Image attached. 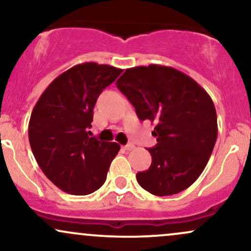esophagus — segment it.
I'll return each instance as SVG.
<instances>
[{
  "label": "esophagus",
  "mask_w": 251,
  "mask_h": 251,
  "mask_svg": "<svg viewBox=\"0 0 251 251\" xmlns=\"http://www.w3.org/2000/svg\"><path fill=\"white\" fill-rule=\"evenodd\" d=\"M123 149L126 150V151H131V150L134 149V145H133V144H127V145L123 146Z\"/></svg>",
  "instance_id": "esophagus-1"
}]
</instances>
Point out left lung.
Segmentation results:
<instances>
[{
	"label": "left lung",
	"mask_w": 251,
	"mask_h": 251,
	"mask_svg": "<svg viewBox=\"0 0 251 251\" xmlns=\"http://www.w3.org/2000/svg\"><path fill=\"white\" fill-rule=\"evenodd\" d=\"M116 83L138 118L155 124L158 144L149 149L151 166L137 174L139 185L154 196L188 189L205 169L217 139L211 98L192 77L168 66L127 68Z\"/></svg>",
	"instance_id": "left-lung-1"
}]
</instances>
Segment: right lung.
Wrapping results in <instances>:
<instances>
[{
    "mask_svg": "<svg viewBox=\"0 0 251 251\" xmlns=\"http://www.w3.org/2000/svg\"><path fill=\"white\" fill-rule=\"evenodd\" d=\"M123 70L83 62L63 72L39 98L28 137L46 177L67 194L89 195L105 183L120 145L89 137L93 108Z\"/></svg>",
    "mask_w": 251,
    "mask_h": 251,
    "instance_id": "right-lung-1",
    "label": "right lung"
}]
</instances>
